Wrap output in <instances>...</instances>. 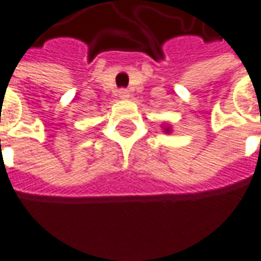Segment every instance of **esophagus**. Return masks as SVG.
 <instances>
[{
	"label": "esophagus",
	"mask_w": 261,
	"mask_h": 261,
	"mask_svg": "<svg viewBox=\"0 0 261 261\" xmlns=\"http://www.w3.org/2000/svg\"><path fill=\"white\" fill-rule=\"evenodd\" d=\"M118 96H120L121 99H127V98L130 96V92H128L127 89H120V91H118Z\"/></svg>",
	"instance_id": "34e87169"
}]
</instances>
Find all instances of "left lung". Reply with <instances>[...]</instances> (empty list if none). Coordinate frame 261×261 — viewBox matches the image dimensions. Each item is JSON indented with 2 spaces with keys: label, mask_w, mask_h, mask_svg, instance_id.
<instances>
[{
  "label": "left lung",
  "mask_w": 261,
  "mask_h": 261,
  "mask_svg": "<svg viewBox=\"0 0 261 261\" xmlns=\"http://www.w3.org/2000/svg\"><path fill=\"white\" fill-rule=\"evenodd\" d=\"M165 133H166V134H169V133H170V127H169V125H167V127H165Z\"/></svg>",
  "instance_id": "obj_1"
}]
</instances>
